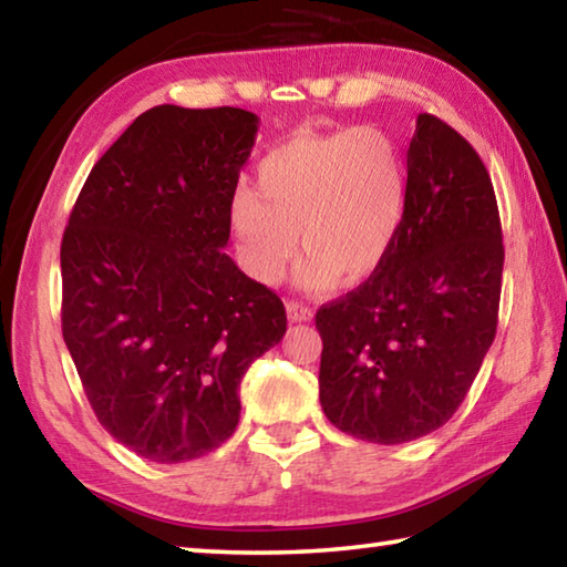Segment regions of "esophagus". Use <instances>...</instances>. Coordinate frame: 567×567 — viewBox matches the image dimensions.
<instances>
[{
    "label": "esophagus",
    "mask_w": 567,
    "mask_h": 567,
    "mask_svg": "<svg viewBox=\"0 0 567 567\" xmlns=\"http://www.w3.org/2000/svg\"><path fill=\"white\" fill-rule=\"evenodd\" d=\"M287 318H290V322H310L315 318V312L307 305L290 300L287 302Z\"/></svg>",
    "instance_id": "34e87169"
}]
</instances>
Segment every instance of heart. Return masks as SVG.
<instances>
[{
	"label": "heart",
	"instance_id": "heart-1",
	"mask_svg": "<svg viewBox=\"0 0 567 567\" xmlns=\"http://www.w3.org/2000/svg\"><path fill=\"white\" fill-rule=\"evenodd\" d=\"M408 159L380 127L295 134L265 155L257 192L239 187L227 209L239 265L272 285L290 265L297 237L307 255L297 285L322 292L375 275L408 213Z\"/></svg>",
	"mask_w": 567,
	"mask_h": 567
}]
</instances>
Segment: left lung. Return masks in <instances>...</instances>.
<instances>
[{
	"instance_id": "8db88e82",
	"label": "left lung",
	"mask_w": 567,
	"mask_h": 567,
	"mask_svg": "<svg viewBox=\"0 0 567 567\" xmlns=\"http://www.w3.org/2000/svg\"><path fill=\"white\" fill-rule=\"evenodd\" d=\"M408 179L385 265L315 315L324 415L380 445L410 443L455 415L495 340L503 287L495 189L463 134L420 114Z\"/></svg>"
}]
</instances>
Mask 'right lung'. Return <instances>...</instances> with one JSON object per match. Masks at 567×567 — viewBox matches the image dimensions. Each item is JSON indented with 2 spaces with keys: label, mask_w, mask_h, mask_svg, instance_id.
Masks as SVG:
<instances>
[{
  "label": "right lung",
  "mask_w": 567,
  "mask_h": 567,
  "mask_svg": "<svg viewBox=\"0 0 567 567\" xmlns=\"http://www.w3.org/2000/svg\"><path fill=\"white\" fill-rule=\"evenodd\" d=\"M257 114L159 104L92 167L62 237V334L102 427L152 463L213 453L282 340L280 297L225 255Z\"/></svg>",
  "instance_id": "right-lung-1"
}]
</instances>
